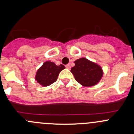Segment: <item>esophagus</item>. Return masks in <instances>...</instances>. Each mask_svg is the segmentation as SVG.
Instances as JSON below:
<instances>
[{
  "label": "esophagus",
  "mask_w": 134,
  "mask_h": 134,
  "mask_svg": "<svg viewBox=\"0 0 134 134\" xmlns=\"http://www.w3.org/2000/svg\"><path fill=\"white\" fill-rule=\"evenodd\" d=\"M65 67H66V68L67 69H71V66H70V65H69V64L66 65Z\"/></svg>",
  "instance_id": "34e87169"
}]
</instances>
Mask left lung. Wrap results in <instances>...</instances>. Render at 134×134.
I'll use <instances>...</instances> for the list:
<instances>
[{
	"instance_id": "8db88e82",
	"label": "left lung",
	"mask_w": 134,
	"mask_h": 134,
	"mask_svg": "<svg viewBox=\"0 0 134 134\" xmlns=\"http://www.w3.org/2000/svg\"><path fill=\"white\" fill-rule=\"evenodd\" d=\"M75 65L71 72L76 80L84 87H91L97 85L103 76L102 68L94 62L86 58H81L75 62Z\"/></svg>"
}]
</instances>
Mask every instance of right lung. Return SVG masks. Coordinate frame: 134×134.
<instances>
[{"label":"right lung","mask_w":134,"mask_h":134,"mask_svg":"<svg viewBox=\"0 0 134 134\" xmlns=\"http://www.w3.org/2000/svg\"><path fill=\"white\" fill-rule=\"evenodd\" d=\"M65 68L64 65H56L54 62H45L36 72L35 80L43 87L48 86L56 82L59 72Z\"/></svg>","instance_id":"1"}]
</instances>
